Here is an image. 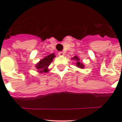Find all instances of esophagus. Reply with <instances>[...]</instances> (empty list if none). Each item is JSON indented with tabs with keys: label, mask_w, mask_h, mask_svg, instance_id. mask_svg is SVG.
<instances>
[{
	"label": "esophagus",
	"mask_w": 122,
	"mask_h": 122,
	"mask_svg": "<svg viewBox=\"0 0 122 122\" xmlns=\"http://www.w3.org/2000/svg\"><path fill=\"white\" fill-rule=\"evenodd\" d=\"M64 54H65V53H64L63 51H59V52H58L59 56H64Z\"/></svg>",
	"instance_id": "esophagus-1"
}]
</instances>
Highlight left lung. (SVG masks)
<instances>
[{
    "label": "left lung",
    "mask_w": 122,
    "mask_h": 122,
    "mask_svg": "<svg viewBox=\"0 0 122 122\" xmlns=\"http://www.w3.org/2000/svg\"><path fill=\"white\" fill-rule=\"evenodd\" d=\"M72 59H76L77 61V63H76V65L78 66V67H80V68H81V69H83L84 66V65L83 64H82L79 61L80 59L78 57H76V56H74V57L72 58Z\"/></svg>",
    "instance_id": "8db88e82"
}]
</instances>
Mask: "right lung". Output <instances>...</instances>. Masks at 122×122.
Masks as SVG:
<instances>
[{
	"mask_svg": "<svg viewBox=\"0 0 122 122\" xmlns=\"http://www.w3.org/2000/svg\"><path fill=\"white\" fill-rule=\"evenodd\" d=\"M54 57H55V56L53 53L49 55L47 57H44L42 60H41L36 65V68L38 70V71H40V72H47L48 71L47 68L50 65V64L51 63V61H53Z\"/></svg>",
	"mask_w": 122,
	"mask_h": 122,
	"instance_id": "add662e5",
	"label": "right lung"
}]
</instances>
